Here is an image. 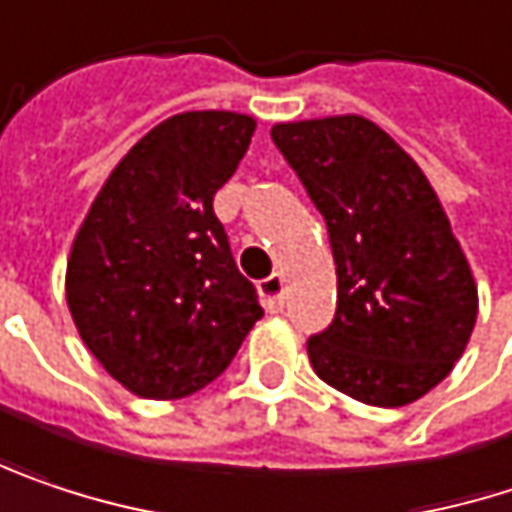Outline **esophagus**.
<instances>
[{
	"instance_id": "esophagus-1",
	"label": "esophagus",
	"mask_w": 512,
	"mask_h": 512,
	"mask_svg": "<svg viewBox=\"0 0 512 512\" xmlns=\"http://www.w3.org/2000/svg\"><path fill=\"white\" fill-rule=\"evenodd\" d=\"M260 296L269 313H278L284 307V278L281 275H269L260 281Z\"/></svg>"
}]
</instances>
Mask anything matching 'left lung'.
<instances>
[{"label":"left lung","mask_w":512,"mask_h":512,"mask_svg":"<svg viewBox=\"0 0 512 512\" xmlns=\"http://www.w3.org/2000/svg\"><path fill=\"white\" fill-rule=\"evenodd\" d=\"M272 143L328 225L337 313L307 340L316 375L372 407L434 390L466 349L478 290L434 187L363 117L278 122Z\"/></svg>","instance_id":"1"}]
</instances>
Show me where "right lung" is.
Masks as SVG:
<instances>
[{"label":"right lung","instance_id":"1","mask_svg":"<svg viewBox=\"0 0 512 512\" xmlns=\"http://www.w3.org/2000/svg\"><path fill=\"white\" fill-rule=\"evenodd\" d=\"M252 134L246 114L169 117L117 163L75 234V328L134 395L184 398L208 387L263 316L213 213Z\"/></svg>","mask_w":512,"mask_h":512}]
</instances>
